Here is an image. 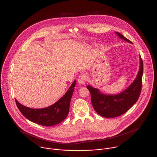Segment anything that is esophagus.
<instances>
[{
	"mask_svg": "<svg viewBox=\"0 0 157 157\" xmlns=\"http://www.w3.org/2000/svg\"><path fill=\"white\" fill-rule=\"evenodd\" d=\"M87 78H88V75H87L86 74H85V73L82 74L79 76L78 79V83H79V84H81V85L85 84V82H86V80H87Z\"/></svg>",
	"mask_w": 157,
	"mask_h": 157,
	"instance_id": "1",
	"label": "esophagus"
}]
</instances>
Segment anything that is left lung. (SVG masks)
I'll use <instances>...</instances> for the list:
<instances>
[{
  "mask_svg": "<svg viewBox=\"0 0 157 157\" xmlns=\"http://www.w3.org/2000/svg\"><path fill=\"white\" fill-rule=\"evenodd\" d=\"M115 33L120 38L132 43L121 34ZM140 69L134 81L120 94L105 95L90 85L86 86L90 93L92 106L98 114L105 118L117 117L127 112L137 101L141 93L143 73V63L140 56Z\"/></svg>",
  "mask_w": 157,
  "mask_h": 157,
  "instance_id": "left-lung-1",
  "label": "left lung"
}]
</instances>
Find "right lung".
<instances>
[{
  "mask_svg": "<svg viewBox=\"0 0 157 157\" xmlns=\"http://www.w3.org/2000/svg\"><path fill=\"white\" fill-rule=\"evenodd\" d=\"M76 81L74 80L65 94L52 105L43 109H32L16 103L23 115L29 121L44 126H52L63 121L67 116L71 97Z\"/></svg>",
  "mask_w": 157,
  "mask_h": 157,
  "instance_id": "add662e5",
  "label": "right lung"
}]
</instances>
